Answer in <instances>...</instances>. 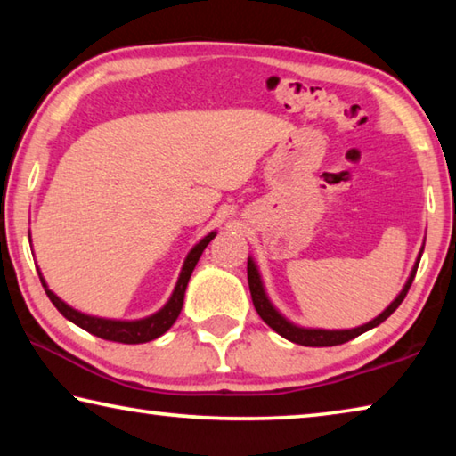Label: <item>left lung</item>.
<instances>
[{
  "instance_id": "obj_1",
  "label": "left lung",
  "mask_w": 456,
  "mask_h": 456,
  "mask_svg": "<svg viewBox=\"0 0 456 456\" xmlns=\"http://www.w3.org/2000/svg\"><path fill=\"white\" fill-rule=\"evenodd\" d=\"M422 251L424 247L419 251V257L414 261V267L411 275H408V280L404 283L403 291L398 293L395 297V302H392L386 310L376 315L374 320H370L364 326H358V328H350V330H322V328H302V326H296V323L289 322L288 318H283V315L275 310V305L269 302L265 288H264V281H261V275H259V269L256 265V261L253 257L247 259V281H249V291H251V299H253V305H256V310L259 314V318L264 320L269 328L275 330L277 334L281 338L289 339L293 344H299V346H310V348H326V346H338V344H344V342H350L360 334H364V331L372 330L376 326H380V323L390 318L392 314L396 312V307L403 304V299L406 297L408 289H411L412 280L416 275V269H419L420 264V257H422Z\"/></svg>"
}]
</instances>
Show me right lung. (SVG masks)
Listing matches in <instances>:
<instances>
[{
	"label": "right lung",
	"mask_w": 456,
	"mask_h": 456,
	"mask_svg": "<svg viewBox=\"0 0 456 456\" xmlns=\"http://www.w3.org/2000/svg\"><path fill=\"white\" fill-rule=\"evenodd\" d=\"M215 235H217V231H211L209 235H205L195 247H192V249L189 251V256L184 257L179 280H176V285L171 293V297H168V302L160 307L159 312L146 315V318H141V320H108V318H98V315L82 314L78 310H74L72 305H68L66 302H61L56 293L48 288V283H45L42 272H37V275H40L44 289H45V293H48L50 302L56 305V310L64 315L66 320L76 323L78 328L90 331L92 336L108 339V342L144 344V342H151V339H157L159 336H163L165 331L176 322V318H179V314L183 310V302H184V291H187V283L191 280L192 269H195L199 257L203 256L205 247L211 243V239ZM28 237H29V233H28Z\"/></svg>",
	"instance_id": "add662e5"
}]
</instances>
